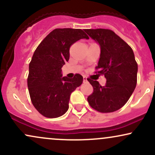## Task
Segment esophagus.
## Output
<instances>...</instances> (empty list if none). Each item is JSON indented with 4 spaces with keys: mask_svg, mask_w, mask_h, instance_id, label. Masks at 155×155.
<instances>
[{
    "mask_svg": "<svg viewBox=\"0 0 155 155\" xmlns=\"http://www.w3.org/2000/svg\"><path fill=\"white\" fill-rule=\"evenodd\" d=\"M83 80H84V82H87V78L86 76H84Z\"/></svg>",
    "mask_w": 155,
    "mask_h": 155,
    "instance_id": "esophagus-1",
    "label": "esophagus"
}]
</instances>
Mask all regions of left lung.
Wrapping results in <instances>:
<instances>
[{"instance_id": "1", "label": "left lung", "mask_w": 155, "mask_h": 155, "mask_svg": "<svg viewBox=\"0 0 155 155\" xmlns=\"http://www.w3.org/2000/svg\"><path fill=\"white\" fill-rule=\"evenodd\" d=\"M90 38L101 48L96 68L106 79L105 86L87 79L93 92L87 97L90 106L102 113L116 111L124 106L137 84L138 65L133 49L114 32L108 29H86Z\"/></svg>"}]
</instances>
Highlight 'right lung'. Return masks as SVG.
<instances>
[{
  "instance_id": "1",
  "label": "right lung",
  "mask_w": 155,
  "mask_h": 155,
  "mask_svg": "<svg viewBox=\"0 0 155 155\" xmlns=\"http://www.w3.org/2000/svg\"><path fill=\"white\" fill-rule=\"evenodd\" d=\"M89 39L81 29L59 28L49 33L35 49L29 64L28 87L35 109L48 118L61 117L68 109L71 94L83 82L76 74L63 76L62 68L70 58L71 44Z\"/></svg>"
}]
</instances>
